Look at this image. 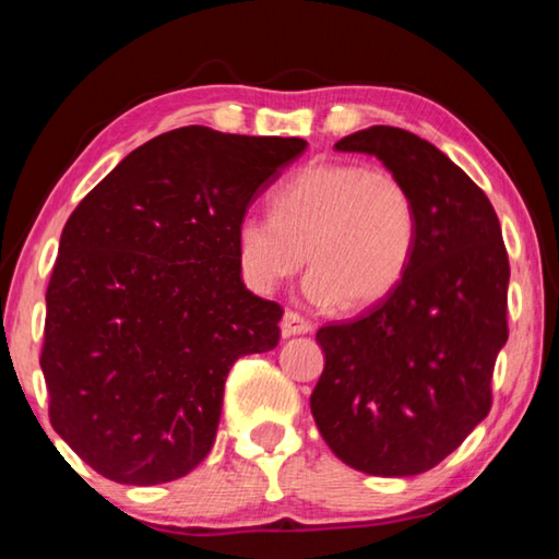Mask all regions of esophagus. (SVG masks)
<instances>
[{"instance_id": "1", "label": "esophagus", "mask_w": 559, "mask_h": 559, "mask_svg": "<svg viewBox=\"0 0 559 559\" xmlns=\"http://www.w3.org/2000/svg\"><path fill=\"white\" fill-rule=\"evenodd\" d=\"M313 330L310 320L302 318L300 313H293V310H286L281 318V335L283 337H293V335H306Z\"/></svg>"}]
</instances>
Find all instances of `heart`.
<instances>
[{
	"instance_id": "heart-1",
	"label": "heart",
	"mask_w": 559,
	"mask_h": 559,
	"mask_svg": "<svg viewBox=\"0 0 559 559\" xmlns=\"http://www.w3.org/2000/svg\"><path fill=\"white\" fill-rule=\"evenodd\" d=\"M416 236L419 212L402 177L359 163H316L273 194V216H241L236 259L253 290L271 293L296 276L308 253L306 296L365 310L400 286Z\"/></svg>"
}]
</instances>
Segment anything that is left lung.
<instances>
[{
  "instance_id": "left-lung-1",
  "label": "left lung",
  "mask_w": 559,
  "mask_h": 559,
  "mask_svg": "<svg viewBox=\"0 0 559 559\" xmlns=\"http://www.w3.org/2000/svg\"><path fill=\"white\" fill-rule=\"evenodd\" d=\"M404 179L419 212L409 269L355 320L318 330L325 353L310 412L335 456L370 476L437 466L493 404L508 340L510 263L493 204L409 130L372 126L335 143Z\"/></svg>"
}]
</instances>
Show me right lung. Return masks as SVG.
I'll list each match as a JSON object with an SVG mask.
<instances>
[{
  "mask_svg": "<svg viewBox=\"0 0 559 559\" xmlns=\"http://www.w3.org/2000/svg\"><path fill=\"white\" fill-rule=\"evenodd\" d=\"M306 147L169 130L69 216L39 362L53 431L100 476H187L212 451L231 365L278 345L283 308L243 286L236 226Z\"/></svg>",
  "mask_w": 559,
  "mask_h": 559,
  "instance_id": "add662e5",
  "label": "right lung"
}]
</instances>
